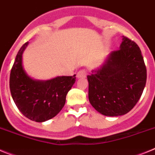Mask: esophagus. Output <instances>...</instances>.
<instances>
[{"instance_id": "obj_1", "label": "esophagus", "mask_w": 155, "mask_h": 155, "mask_svg": "<svg viewBox=\"0 0 155 155\" xmlns=\"http://www.w3.org/2000/svg\"><path fill=\"white\" fill-rule=\"evenodd\" d=\"M87 75V72L85 70H81L77 73V78H84Z\"/></svg>"}]
</instances>
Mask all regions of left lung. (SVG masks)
<instances>
[{"instance_id":"1","label":"left lung","mask_w":155,"mask_h":155,"mask_svg":"<svg viewBox=\"0 0 155 155\" xmlns=\"http://www.w3.org/2000/svg\"><path fill=\"white\" fill-rule=\"evenodd\" d=\"M87 78L88 98L95 110L107 116L127 114L140 99L147 81L139 46L123 36L120 50L109 53L104 64Z\"/></svg>"}]
</instances>
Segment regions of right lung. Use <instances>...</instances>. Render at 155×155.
I'll return each instance as SVG.
<instances>
[{
  "mask_svg": "<svg viewBox=\"0 0 155 155\" xmlns=\"http://www.w3.org/2000/svg\"><path fill=\"white\" fill-rule=\"evenodd\" d=\"M28 42L21 47L11 71L10 91L19 111L29 120L42 123L57 116L65 105L66 96L76 81L74 76H59L39 81L28 76L22 66V54Z\"/></svg>",
  "mask_w": 155,
  "mask_h": 155,
  "instance_id": "right-lung-1",
  "label": "right lung"
}]
</instances>
